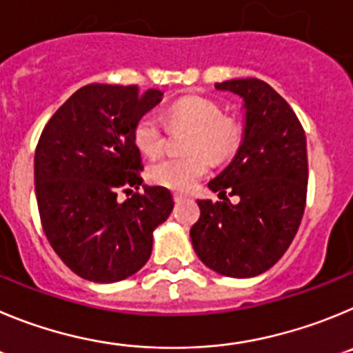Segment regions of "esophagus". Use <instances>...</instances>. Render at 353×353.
Returning <instances> with one entry per match:
<instances>
[{
    "label": "esophagus",
    "mask_w": 353,
    "mask_h": 353,
    "mask_svg": "<svg viewBox=\"0 0 353 353\" xmlns=\"http://www.w3.org/2000/svg\"><path fill=\"white\" fill-rule=\"evenodd\" d=\"M184 199H186V196L181 195V193H174V200H176V202H183Z\"/></svg>",
    "instance_id": "34e87169"
}]
</instances>
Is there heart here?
I'll return each mask as SVG.
<instances>
[{
  "label": "heart",
  "mask_w": 353,
  "mask_h": 353,
  "mask_svg": "<svg viewBox=\"0 0 353 353\" xmlns=\"http://www.w3.org/2000/svg\"><path fill=\"white\" fill-rule=\"evenodd\" d=\"M221 109L214 101L202 97H184L177 100L167 112L172 128L192 130L183 158H165L148 169L149 181L161 188L174 192H190L195 188L209 170L208 153L212 158H223L239 142V128L232 119L221 117ZM133 141L142 154L157 157L161 153L165 132L157 117L142 116L133 128ZM205 150V154L201 151Z\"/></svg>",
  "instance_id": "obj_1"
}]
</instances>
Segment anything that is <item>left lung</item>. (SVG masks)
Returning a JSON list of instances; mask_svg holds the SVG:
<instances>
[{
  "instance_id": "8db88e82",
  "label": "left lung",
  "mask_w": 353,
  "mask_h": 353,
  "mask_svg": "<svg viewBox=\"0 0 353 353\" xmlns=\"http://www.w3.org/2000/svg\"><path fill=\"white\" fill-rule=\"evenodd\" d=\"M214 88L243 100V139L236 157L208 184L223 200H196L200 218L190 237L209 269L253 278L283 256L303 220L306 135L290 105L268 82L234 79ZM227 189L240 196L237 205L230 204Z\"/></svg>"
}]
</instances>
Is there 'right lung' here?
<instances>
[{"instance_id":"1","label":"right lung","mask_w":353,"mask_h":353,"mask_svg":"<svg viewBox=\"0 0 353 353\" xmlns=\"http://www.w3.org/2000/svg\"><path fill=\"white\" fill-rule=\"evenodd\" d=\"M163 98L137 85L90 84L43 128L34 151V192L43 232L77 276L114 283L135 274L153 250V232L174 209L172 193L142 184L135 123ZM145 188L125 203L119 189Z\"/></svg>"}]
</instances>
